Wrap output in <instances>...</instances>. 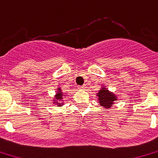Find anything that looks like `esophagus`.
<instances>
[{
	"instance_id": "34e87169",
	"label": "esophagus",
	"mask_w": 158,
	"mask_h": 158,
	"mask_svg": "<svg viewBox=\"0 0 158 158\" xmlns=\"http://www.w3.org/2000/svg\"><path fill=\"white\" fill-rule=\"evenodd\" d=\"M78 89L80 90H84L86 89V86L85 85H82V86H78Z\"/></svg>"
}]
</instances>
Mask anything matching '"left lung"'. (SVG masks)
<instances>
[{
    "label": "left lung",
    "instance_id": "left-lung-1",
    "mask_svg": "<svg viewBox=\"0 0 158 158\" xmlns=\"http://www.w3.org/2000/svg\"><path fill=\"white\" fill-rule=\"evenodd\" d=\"M98 103L101 106H103L105 108H110L114 102L117 101L118 98L113 92H110L109 90L104 86L101 87V89L97 93Z\"/></svg>",
    "mask_w": 158,
    "mask_h": 158
}]
</instances>
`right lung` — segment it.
Segmentation results:
<instances>
[{"label": "right lung", "mask_w": 158, "mask_h": 158, "mask_svg": "<svg viewBox=\"0 0 158 158\" xmlns=\"http://www.w3.org/2000/svg\"><path fill=\"white\" fill-rule=\"evenodd\" d=\"M64 96H66L65 94H64L62 90L60 88H57V91H56V94L55 95V98L53 99V103L55 104V105H58V107H61L63 106L64 102H63V98Z\"/></svg>", "instance_id": "right-lung-1"}]
</instances>
